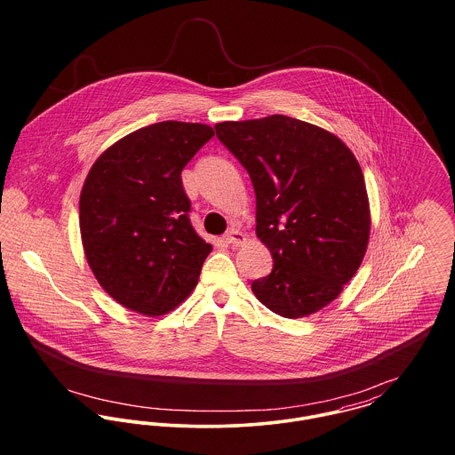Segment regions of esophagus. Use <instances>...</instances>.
<instances>
[{
  "instance_id": "1",
  "label": "esophagus",
  "mask_w": 455,
  "mask_h": 455,
  "mask_svg": "<svg viewBox=\"0 0 455 455\" xmlns=\"http://www.w3.org/2000/svg\"><path fill=\"white\" fill-rule=\"evenodd\" d=\"M226 242H228L229 245H233V247H240L242 243H245V235H243L240 229L231 228V229L226 233Z\"/></svg>"
}]
</instances>
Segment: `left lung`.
Returning <instances> with one entry per match:
<instances>
[{"label":"left lung","instance_id":"1","mask_svg":"<svg viewBox=\"0 0 455 455\" xmlns=\"http://www.w3.org/2000/svg\"><path fill=\"white\" fill-rule=\"evenodd\" d=\"M215 131L251 175L256 235L273 258L252 292L285 319L323 310L355 275L370 240L355 156L332 132L287 116L219 123Z\"/></svg>","mask_w":455,"mask_h":455}]
</instances>
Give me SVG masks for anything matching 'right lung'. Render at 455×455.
<instances>
[{
	"instance_id": "obj_1",
	"label": "right lung",
	"mask_w": 455,
	"mask_h": 455,
	"mask_svg": "<svg viewBox=\"0 0 455 455\" xmlns=\"http://www.w3.org/2000/svg\"><path fill=\"white\" fill-rule=\"evenodd\" d=\"M213 136L164 121L132 131L92 164L80 193V235L100 285L123 307L159 317L196 287L212 252L191 224L182 170Z\"/></svg>"
}]
</instances>
